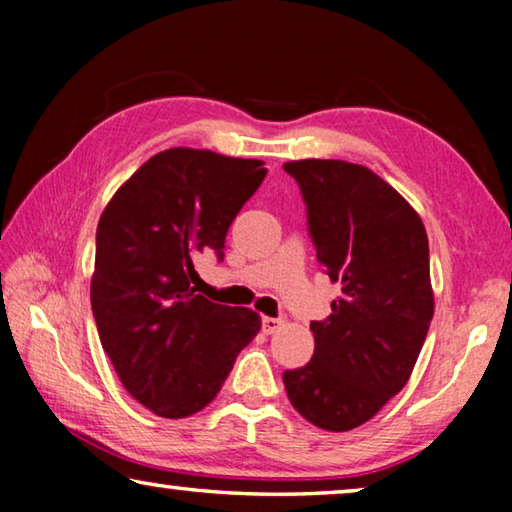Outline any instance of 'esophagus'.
<instances>
[{
	"mask_svg": "<svg viewBox=\"0 0 512 512\" xmlns=\"http://www.w3.org/2000/svg\"><path fill=\"white\" fill-rule=\"evenodd\" d=\"M284 323L280 318H271V316H264L262 318V332L264 334H273V332H277V329H280Z\"/></svg>",
	"mask_w": 512,
	"mask_h": 512,
	"instance_id": "34e87169",
	"label": "esophagus"
}]
</instances>
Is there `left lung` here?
<instances>
[{
  "mask_svg": "<svg viewBox=\"0 0 512 512\" xmlns=\"http://www.w3.org/2000/svg\"><path fill=\"white\" fill-rule=\"evenodd\" d=\"M284 171L305 198L318 262L341 284L332 314L309 325L314 357L284 372V388L307 422L350 431L402 391L427 339V230L420 214L361 164L296 160Z\"/></svg>",
  "mask_w": 512,
  "mask_h": 512,
  "instance_id": "left-lung-1",
  "label": "left lung"
}]
</instances>
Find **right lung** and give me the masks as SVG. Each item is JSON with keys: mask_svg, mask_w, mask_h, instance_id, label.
<instances>
[{"mask_svg": "<svg viewBox=\"0 0 512 512\" xmlns=\"http://www.w3.org/2000/svg\"><path fill=\"white\" fill-rule=\"evenodd\" d=\"M264 176L262 160L178 146L144 162L101 214L90 284L99 339L126 391L160 418L205 409L262 327L257 311L196 293L194 259H223Z\"/></svg>", "mask_w": 512, "mask_h": 512, "instance_id": "obj_1", "label": "right lung"}]
</instances>
